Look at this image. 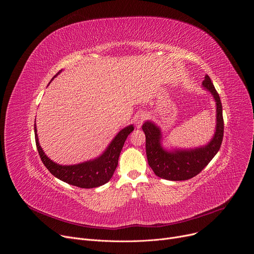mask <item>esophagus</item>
Listing matches in <instances>:
<instances>
[{"mask_svg": "<svg viewBox=\"0 0 254 254\" xmlns=\"http://www.w3.org/2000/svg\"><path fill=\"white\" fill-rule=\"evenodd\" d=\"M144 121H146V115H144L143 113H140V114L136 115V116H135V119H134V123H135L136 127L139 128V127L142 126V124H143Z\"/></svg>", "mask_w": 254, "mask_h": 254, "instance_id": "34e87169", "label": "esophagus"}]
</instances>
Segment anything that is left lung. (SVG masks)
<instances>
[{
    "label": "left lung",
    "mask_w": 254,
    "mask_h": 254,
    "mask_svg": "<svg viewBox=\"0 0 254 254\" xmlns=\"http://www.w3.org/2000/svg\"><path fill=\"white\" fill-rule=\"evenodd\" d=\"M202 84L205 89L212 93L217 106L216 131L206 146L192 150L166 151L161 144L162 134L160 128L152 122H146L142 125L141 128L146 134L148 163L160 178L170 181L189 180L198 175L210 163L221 147L224 132L221 100L208 75L205 76Z\"/></svg>",
    "instance_id": "1"
}]
</instances>
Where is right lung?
I'll return each mask as SVG.
<instances>
[{
    "label": "right lung",
    "instance_id": "add662e5",
    "mask_svg": "<svg viewBox=\"0 0 254 254\" xmlns=\"http://www.w3.org/2000/svg\"><path fill=\"white\" fill-rule=\"evenodd\" d=\"M58 74L59 72L56 75H54V77H56ZM54 77L52 79H54ZM34 130L36 147H37L42 163L48 169V171L54 177L58 178L67 184L79 188L89 189L99 187L111 180L118 167L119 158L125 141L127 135L133 130V127L130 125L122 129L100 157L92 161L72 166H62L51 161L40 147L36 124L34 125Z\"/></svg>",
    "mask_w": 254,
    "mask_h": 254
}]
</instances>
